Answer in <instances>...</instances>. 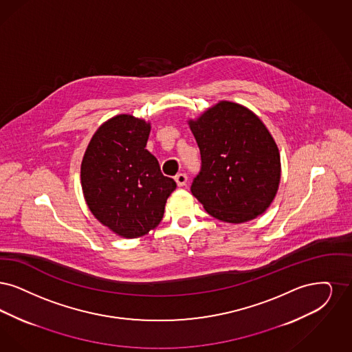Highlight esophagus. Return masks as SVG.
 <instances>
[{"label": "esophagus", "instance_id": "esophagus-1", "mask_svg": "<svg viewBox=\"0 0 352 352\" xmlns=\"http://www.w3.org/2000/svg\"><path fill=\"white\" fill-rule=\"evenodd\" d=\"M175 182L176 184L179 185V186H184L186 182H188V176L185 175V173H177L176 176H175Z\"/></svg>", "mask_w": 352, "mask_h": 352}]
</instances>
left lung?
Returning a JSON list of instances; mask_svg holds the SVG:
<instances>
[{"label": "left lung", "instance_id": "1", "mask_svg": "<svg viewBox=\"0 0 352 352\" xmlns=\"http://www.w3.org/2000/svg\"><path fill=\"white\" fill-rule=\"evenodd\" d=\"M201 153L192 193L208 214L243 223L263 214L278 190L280 153L259 117L231 101H219L188 120Z\"/></svg>", "mask_w": 352, "mask_h": 352}]
</instances>
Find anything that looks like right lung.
I'll return each mask as SVG.
<instances>
[{"label": "right lung", "instance_id": "add662e5", "mask_svg": "<svg viewBox=\"0 0 352 352\" xmlns=\"http://www.w3.org/2000/svg\"><path fill=\"white\" fill-rule=\"evenodd\" d=\"M151 123L130 114L102 123L81 162V188L92 214L122 238H140L164 214L173 179L146 150Z\"/></svg>", "mask_w": 352, "mask_h": 352}]
</instances>
